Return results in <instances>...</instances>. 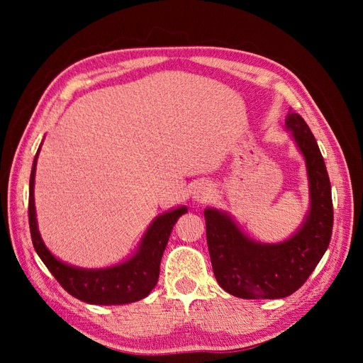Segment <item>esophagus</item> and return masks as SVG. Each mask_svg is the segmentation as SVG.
Wrapping results in <instances>:
<instances>
[{
	"label": "esophagus",
	"mask_w": 363,
	"mask_h": 363,
	"mask_svg": "<svg viewBox=\"0 0 363 363\" xmlns=\"http://www.w3.org/2000/svg\"><path fill=\"white\" fill-rule=\"evenodd\" d=\"M191 195H194V196H191V198H194V201L204 203L212 196L211 186H209V184H206V182H199L198 186L194 189V191H191Z\"/></svg>",
	"instance_id": "obj_1"
}]
</instances>
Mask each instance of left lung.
<instances>
[{"label":"left lung","mask_w":363,"mask_h":363,"mask_svg":"<svg viewBox=\"0 0 363 363\" xmlns=\"http://www.w3.org/2000/svg\"><path fill=\"white\" fill-rule=\"evenodd\" d=\"M285 129L306 162L309 211L287 240H252L225 211H204L207 248L213 274L223 290L243 299H277L295 293L312 274L333 235V195L325 160L307 123L290 112Z\"/></svg>","instance_id":"obj_1"}]
</instances>
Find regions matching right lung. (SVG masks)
I'll return each mask as SVG.
<instances>
[{
    "label": "right lung",
    "instance_id": "add662e5",
    "mask_svg": "<svg viewBox=\"0 0 363 363\" xmlns=\"http://www.w3.org/2000/svg\"><path fill=\"white\" fill-rule=\"evenodd\" d=\"M40 148L42 145L37 150L29 179V229L38 257L42 259L57 282L72 296L84 301V303L115 306L135 303V301L148 296L157 284L160 260L167 248L169 234H172L177 218L187 213V207L179 206L154 218L150 228L146 229L137 251L121 264L95 269L68 265L46 248L37 226L34 182Z\"/></svg>",
    "mask_w": 363,
    "mask_h": 363
}]
</instances>
